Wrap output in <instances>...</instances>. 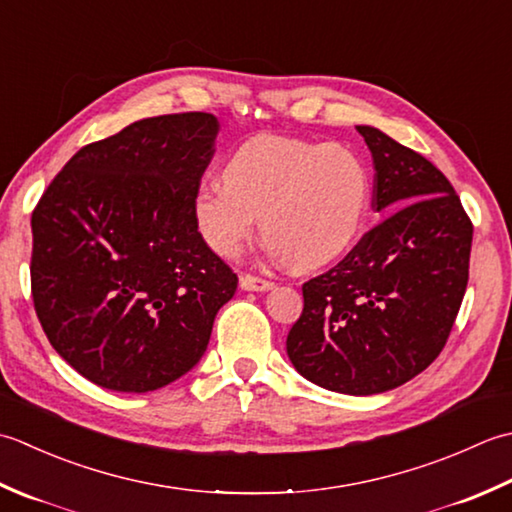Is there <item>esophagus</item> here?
<instances>
[{
    "label": "esophagus",
    "mask_w": 512,
    "mask_h": 512,
    "mask_svg": "<svg viewBox=\"0 0 512 512\" xmlns=\"http://www.w3.org/2000/svg\"><path fill=\"white\" fill-rule=\"evenodd\" d=\"M271 287H274V283H271V280L258 278V276H252V274H243L241 276V289H245V291H269Z\"/></svg>",
    "instance_id": "1"
}]
</instances>
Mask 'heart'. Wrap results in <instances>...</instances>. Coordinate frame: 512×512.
Segmentation results:
<instances>
[{
	"mask_svg": "<svg viewBox=\"0 0 512 512\" xmlns=\"http://www.w3.org/2000/svg\"><path fill=\"white\" fill-rule=\"evenodd\" d=\"M223 179L192 198L198 234L223 258L241 252L260 216L267 252L302 271L347 254L367 225L371 174L344 145L258 134L232 152Z\"/></svg>",
	"mask_w": 512,
	"mask_h": 512,
	"instance_id": "1",
	"label": "heart"
}]
</instances>
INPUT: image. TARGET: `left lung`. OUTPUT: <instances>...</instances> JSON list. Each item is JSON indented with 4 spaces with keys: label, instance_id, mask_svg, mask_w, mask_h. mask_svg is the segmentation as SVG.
<instances>
[{
    "label": "left lung",
    "instance_id": "1",
    "mask_svg": "<svg viewBox=\"0 0 512 512\" xmlns=\"http://www.w3.org/2000/svg\"><path fill=\"white\" fill-rule=\"evenodd\" d=\"M356 128L373 156L371 205L387 218L302 285L287 356L322 389L373 395L440 356L466 291L473 225L431 161L378 128Z\"/></svg>",
    "mask_w": 512,
    "mask_h": 512
}]
</instances>
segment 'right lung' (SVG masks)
<instances>
[{
	"mask_svg": "<svg viewBox=\"0 0 512 512\" xmlns=\"http://www.w3.org/2000/svg\"><path fill=\"white\" fill-rule=\"evenodd\" d=\"M218 119L163 114L81 148L33 212L37 318L72 369L148 393L203 358L238 278L198 234L192 198Z\"/></svg>",
	"mask_w": 512,
	"mask_h": 512,
	"instance_id": "obj_1",
	"label": "right lung"
}]
</instances>
